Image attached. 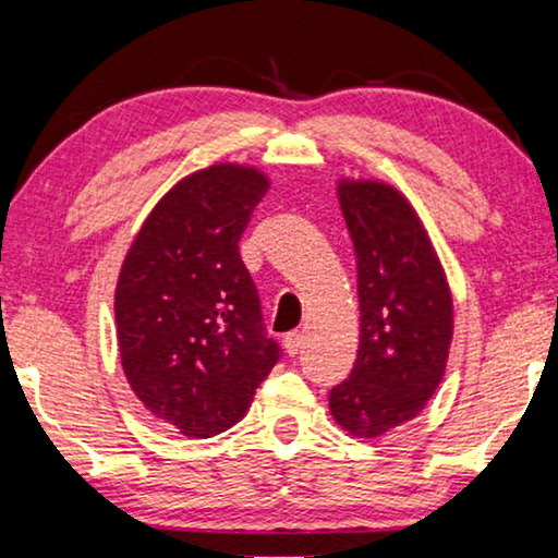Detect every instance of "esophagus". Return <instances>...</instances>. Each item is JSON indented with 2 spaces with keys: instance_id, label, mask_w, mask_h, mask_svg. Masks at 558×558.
I'll return each instance as SVG.
<instances>
[{
  "instance_id": "obj_1",
  "label": "esophagus",
  "mask_w": 558,
  "mask_h": 558,
  "mask_svg": "<svg viewBox=\"0 0 558 558\" xmlns=\"http://www.w3.org/2000/svg\"><path fill=\"white\" fill-rule=\"evenodd\" d=\"M282 343H286L288 354L295 356L298 351L303 349V333L301 331H290V333H286V341H282Z\"/></svg>"
}]
</instances>
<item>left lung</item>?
I'll return each mask as SVG.
<instances>
[{
	"instance_id": "8db88e82",
	"label": "left lung",
	"mask_w": 558,
	"mask_h": 558,
	"mask_svg": "<svg viewBox=\"0 0 558 558\" xmlns=\"http://www.w3.org/2000/svg\"><path fill=\"white\" fill-rule=\"evenodd\" d=\"M339 199L356 250L361 343L349 379L328 391V407L351 435L376 437L417 417L442 381L452 298L402 194L347 182Z\"/></svg>"
}]
</instances>
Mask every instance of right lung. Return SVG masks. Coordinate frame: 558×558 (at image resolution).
Listing matches in <instances>:
<instances>
[{
  "label": "right lung",
  "instance_id": "right-lung-1",
  "mask_svg": "<svg viewBox=\"0 0 558 558\" xmlns=\"http://www.w3.org/2000/svg\"><path fill=\"white\" fill-rule=\"evenodd\" d=\"M265 192L255 169L197 171L156 204L123 260L116 326L125 379L186 437L232 427L282 356L238 247Z\"/></svg>",
  "mask_w": 558,
  "mask_h": 558
}]
</instances>
